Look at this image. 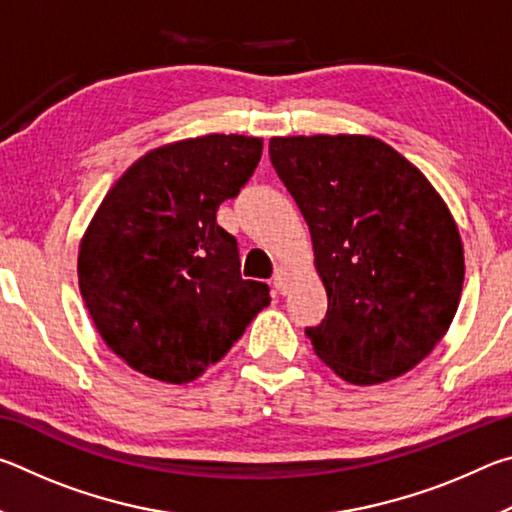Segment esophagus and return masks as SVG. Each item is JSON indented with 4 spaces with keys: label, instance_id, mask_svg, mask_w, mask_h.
<instances>
[{
    "label": "esophagus",
    "instance_id": "1",
    "mask_svg": "<svg viewBox=\"0 0 512 512\" xmlns=\"http://www.w3.org/2000/svg\"><path fill=\"white\" fill-rule=\"evenodd\" d=\"M273 287H275V291L277 293H287V289H289V273L287 271H275V275H273Z\"/></svg>",
    "mask_w": 512,
    "mask_h": 512
}]
</instances>
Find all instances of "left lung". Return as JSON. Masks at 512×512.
Returning <instances> with one entry per match:
<instances>
[{
  "instance_id": "left-lung-1",
  "label": "left lung",
  "mask_w": 512,
  "mask_h": 512,
  "mask_svg": "<svg viewBox=\"0 0 512 512\" xmlns=\"http://www.w3.org/2000/svg\"><path fill=\"white\" fill-rule=\"evenodd\" d=\"M268 153L327 289L325 318L305 329L318 359L357 386L418 366L452 325L465 277L443 198L375 137H273Z\"/></svg>"
}]
</instances>
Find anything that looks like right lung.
I'll return each mask as SVG.
<instances>
[{"mask_svg": "<svg viewBox=\"0 0 512 512\" xmlns=\"http://www.w3.org/2000/svg\"><path fill=\"white\" fill-rule=\"evenodd\" d=\"M262 158V140L205 135L146 153L103 198L79 253V287L108 348L142 375L187 384L221 361L271 302L241 277L216 223Z\"/></svg>", "mask_w": 512, "mask_h": 512, "instance_id": "add662e5", "label": "right lung"}]
</instances>
